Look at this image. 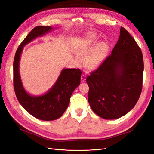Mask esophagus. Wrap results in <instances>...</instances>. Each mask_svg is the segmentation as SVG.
I'll return each mask as SVG.
<instances>
[{
    "label": "esophagus",
    "mask_w": 154,
    "mask_h": 154,
    "mask_svg": "<svg viewBox=\"0 0 154 154\" xmlns=\"http://www.w3.org/2000/svg\"><path fill=\"white\" fill-rule=\"evenodd\" d=\"M86 80V75H82L81 77V82H84Z\"/></svg>",
    "instance_id": "esophagus-1"
}]
</instances>
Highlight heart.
<instances>
[{
  "mask_svg": "<svg viewBox=\"0 0 154 154\" xmlns=\"http://www.w3.org/2000/svg\"><path fill=\"white\" fill-rule=\"evenodd\" d=\"M98 42V38L94 34L86 35L77 49L79 55L87 56L85 65L89 69H95L102 63L108 52V47L104 42ZM81 61L79 56L76 57Z\"/></svg>",
  "mask_w": 154,
  "mask_h": 154,
  "instance_id": "b5f03b06",
  "label": "heart"
}]
</instances>
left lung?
<instances>
[{
	"label": "left lung",
	"instance_id": "obj_1",
	"mask_svg": "<svg viewBox=\"0 0 154 154\" xmlns=\"http://www.w3.org/2000/svg\"><path fill=\"white\" fill-rule=\"evenodd\" d=\"M143 71L141 50L121 27L112 54L86 79L88 100L93 112L105 119H118L130 112L141 94Z\"/></svg>",
	"mask_w": 154,
	"mask_h": 154
}]
</instances>
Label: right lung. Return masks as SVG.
Instances as JSON below:
<instances>
[{"instance_id":"1","label":"right lung","mask_w":154,"mask_h":154,"mask_svg":"<svg viewBox=\"0 0 154 154\" xmlns=\"http://www.w3.org/2000/svg\"><path fill=\"white\" fill-rule=\"evenodd\" d=\"M52 29L51 26H39L33 28L17 48L13 63L14 88L17 100L29 113L43 121L55 120L63 115L68 107L71 94L81 82L80 69H63L55 84L46 94L35 96L25 91L19 71L23 46Z\"/></svg>"}]
</instances>
